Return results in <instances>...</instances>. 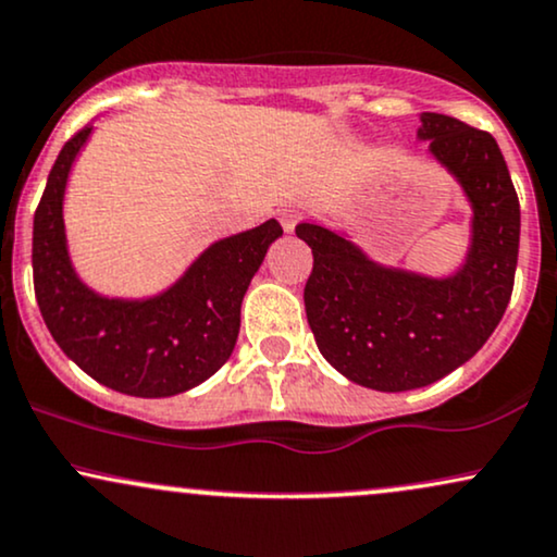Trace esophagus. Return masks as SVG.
Segmentation results:
<instances>
[{
  "instance_id": "1",
  "label": "esophagus",
  "mask_w": 557,
  "mask_h": 557,
  "mask_svg": "<svg viewBox=\"0 0 557 557\" xmlns=\"http://www.w3.org/2000/svg\"><path fill=\"white\" fill-rule=\"evenodd\" d=\"M278 219H281V226H284V232H294V226L299 224V219H301V209L299 206H286V209H281L278 211Z\"/></svg>"
}]
</instances>
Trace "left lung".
<instances>
[{
	"mask_svg": "<svg viewBox=\"0 0 557 557\" xmlns=\"http://www.w3.org/2000/svg\"><path fill=\"white\" fill-rule=\"evenodd\" d=\"M418 141L470 203V245L446 276L387 265L343 230L299 224L312 247L305 310L320 354L361 387L405 393L470 361L509 307L519 256V198L491 134L421 113Z\"/></svg>",
	"mask_w": 557,
	"mask_h": 557,
	"instance_id": "left-lung-1",
	"label": "left lung"
}]
</instances>
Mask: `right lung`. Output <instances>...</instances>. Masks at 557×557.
<instances>
[{
  "label": "right lung",
  "mask_w": 557,
  "mask_h": 557,
  "mask_svg": "<svg viewBox=\"0 0 557 557\" xmlns=\"http://www.w3.org/2000/svg\"><path fill=\"white\" fill-rule=\"evenodd\" d=\"M89 136L92 126H85L64 144L33 219V281L40 314L61 351L115 393H188L235 351L247 286L284 230L268 219L216 239L168 289L149 297L95 292L72 263L64 224L66 183Z\"/></svg>",
  "instance_id": "obj_1"
}]
</instances>
